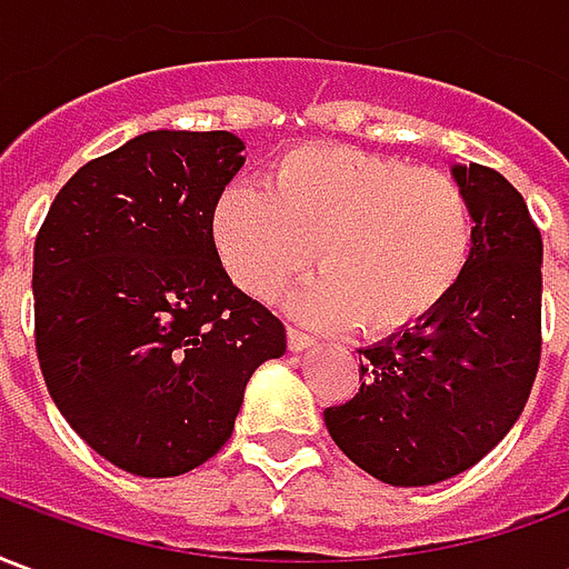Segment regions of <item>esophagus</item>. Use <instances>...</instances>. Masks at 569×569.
<instances>
[{
	"label": "esophagus",
	"mask_w": 569,
	"mask_h": 569,
	"mask_svg": "<svg viewBox=\"0 0 569 569\" xmlns=\"http://www.w3.org/2000/svg\"><path fill=\"white\" fill-rule=\"evenodd\" d=\"M286 345H289V350H296V353H301V350H308V347H313L317 341L310 338V335L298 332V329H292L289 326V332H286Z\"/></svg>",
	"instance_id": "obj_1"
}]
</instances>
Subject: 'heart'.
Listing matches in <instances>:
<instances>
[{
    "instance_id": "1",
    "label": "heart",
    "mask_w": 569,
    "mask_h": 569,
    "mask_svg": "<svg viewBox=\"0 0 569 569\" xmlns=\"http://www.w3.org/2000/svg\"><path fill=\"white\" fill-rule=\"evenodd\" d=\"M224 271L277 298L317 261L298 296L310 322L357 320L362 335L406 332L436 313L466 273L476 224L466 191L436 167L353 146H301L212 207Z\"/></svg>"
}]
</instances>
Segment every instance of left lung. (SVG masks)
<instances>
[{"mask_svg":"<svg viewBox=\"0 0 569 569\" xmlns=\"http://www.w3.org/2000/svg\"><path fill=\"white\" fill-rule=\"evenodd\" d=\"M476 240L448 301L359 350V393L326 408L335 445L369 476L423 488L476 466L512 429L542 353V237L509 179L451 167Z\"/></svg>","mask_w":569,"mask_h":569,"instance_id":"8db88e82","label":"left lung"}]
</instances>
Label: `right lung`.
<instances>
[{"mask_svg": "<svg viewBox=\"0 0 569 569\" xmlns=\"http://www.w3.org/2000/svg\"><path fill=\"white\" fill-rule=\"evenodd\" d=\"M228 130H149L57 191L36 237V353L60 415L130 476L207 463L283 322L224 273L212 207L243 167Z\"/></svg>", "mask_w": 569, "mask_h": 569, "instance_id": "add662e5", "label": "right lung"}]
</instances>
